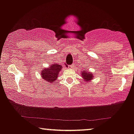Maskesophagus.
I'll return each mask as SVG.
<instances>
[{
	"instance_id": "1",
	"label": "esophagus",
	"mask_w": 134,
	"mask_h": 134,
	"mask_svg": "<svg viewBox=\"0 0 134 134\" xmlns=\"http://www.w3.org/2000/svg\"><path fill=\"white\" fill-rule=\"evenodd\" d=\"M68 68H69V69H73V68H74V66L72 65H69V67H68Z\"/></svg>"
}]
</instances>
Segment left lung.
Returning <instances> with one entry per match:
<instances>
[{
	"label": "left lung",
	"instance_id": "8db88e82",
	"mask_svg": "<svg viewBox=\"0 0 134 134\" xmlns=\"http://www.w3.org/2000/svg\"><path fill=\"white\" fill-rule=\"evenodd\" d=\"M81 75L83 80L87 83L91 82L93 79V74L88 70H85H85H82V72H81Z\"/></svg>",
	"mask_w": 134,
	"mask_h": 134
}]
</instances>
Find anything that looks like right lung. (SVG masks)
<instances>
[{
  "label": "right lung",
  "instance_id": "obj_1",
  "mask_svg": "<svg viewBox=\"0 0 134 134\" xmlns=\"http://www.w3.org/2000/svg\"><path fill=\"white\" fill-rule=\"evenodd\" d=\"M61 70H62V65L57 64H51L50 67L44 68L41 71L42 78L48 83H54L58 79Z\"/></svg>",
  "mask_w": 134,
  "mask_h": 134
}]
</instances>
